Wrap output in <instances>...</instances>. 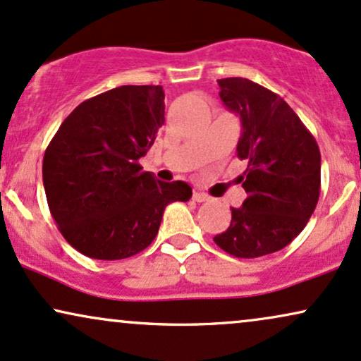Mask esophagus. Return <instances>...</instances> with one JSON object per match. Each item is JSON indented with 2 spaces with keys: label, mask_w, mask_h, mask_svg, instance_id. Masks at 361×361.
Returning a JSON list of instances; mask_svg holds the SVG:
<instances>
[{
  "label": "esophagus",
  "mask_w": 361,
  "mask_h": 361,
  "mask_svg": "<svg viewBox=\"0 0 361 361\" xmlns=\"http://www.w3.org/2000/svg\"><path fill=\"white\" fill-rule=\"evenodd\" d=\"M192 199L195 202H206L209 201V195L206 192H202V190H194Z\"/></svg>",
  "instance_id": "obj_1"
}]
</instances>
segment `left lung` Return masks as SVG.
Wrapping results in <instances>:
<instances>
[{
	"mask_svg": "<svg viewBox=\"0 0 361 361\" xmlns=\"http://www.w3.org/2000/svg\"><path fill=\"white\" fill-rule=\"evenodd\" d=\"M219 97L239 114V180L247 197L231 211V226L214 243L231 256L259 257L286 247L308 224L322 188V155L314 137L278 93L247 78L217 80Z\"/></svg>",
	"mask_w": 361,
	"mask_h": 361,
	"instance_id": "8db88e82",
	"label": "left lung"
}]
</instances>
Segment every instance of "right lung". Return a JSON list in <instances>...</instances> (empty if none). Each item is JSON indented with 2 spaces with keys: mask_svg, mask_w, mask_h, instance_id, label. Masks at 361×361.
I'll list each match as a JSON object with an SVG mask.
<instances>
[{
  "mask_svg": "<svg viewBox=\"0 0 361 361\" xmlns=\"http://www.w3.org/2000/svg\"><path fill=\"white\" fill-rule=\"evenodd\" d=\"M160 85H123L82 102L43 157V185L58 231L93 259L135 256L159 233L164 209L188 202L185 182L142 171L164 123Z\"/></svg>",
  "mask_w": 361,
  "mask_h": 361,
  "instance_id": "right-lung-1",
  "label": "right lung"
}]
</instances>
